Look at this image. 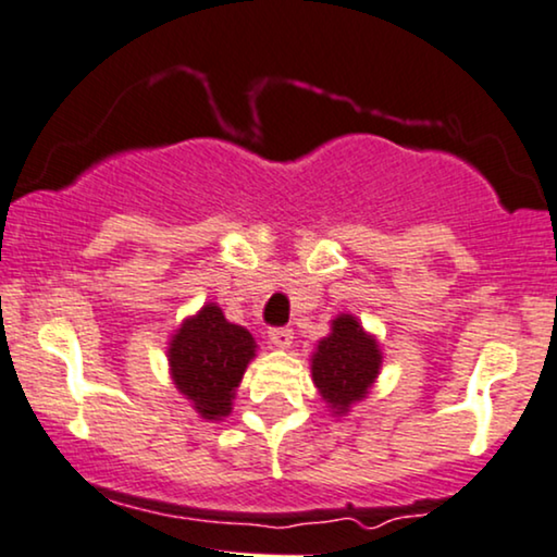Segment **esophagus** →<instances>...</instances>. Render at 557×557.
<instances>
[{
  "mask_svg": "<svg viewBox=\"0 0 557 557\" xmlns=\"http://www.w3.org/2000/svg\"><path fill=\"white\" fill-rule=\"evenodd\" d=\"M270 342L274 344V347L287 349V347H290V344H293V329H287V326L272 329V331H270Z\"/></svg>",
  "mask_w": 557,
  "mask_h": 557,
  "instance_id": "34e87169",
  "label": "esophagus"
}]
</instances>
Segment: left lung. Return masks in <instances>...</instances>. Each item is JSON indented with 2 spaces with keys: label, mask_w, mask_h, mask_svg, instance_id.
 <instances>
[{
  "label": "left lung",
  "mask_w": 557,
  "mask_h": 557,
  "mask_svg": "<svg viewBox=\"0 0 557 557\" xmlns=\"http://www.w3.org/2000/svg\"><path fill=\"white\" fill-rule=\"evenodd\" d=\"M383 368V349L351 313H339L331 331L315 344L311 377L326 400L331 417H347L349 408L368 398Z\"/></svg>",
  "instance_id": "obj_1"
}]
</instances>
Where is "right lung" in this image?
<instances>
[{
	"label": "right lung",
	"instance_id": "1",
	"mask_svg": "<svg viewBox=\"0 0 557 557\" xmlns=\"http://www.w3.org/2000/svg\"><path fill=\"white\" fill-rule=\"evenodd\" d=\"M166 357L174 388L189 400L197 417L221 421L234 408L236 388L257 357V342L244 326L231 323L218 302H206L180 323L169 339Z\"/></svg>",
	"mask_w": 557,
	"mask_h": 557
}]
</instances>
